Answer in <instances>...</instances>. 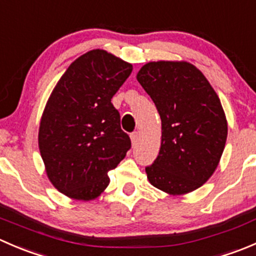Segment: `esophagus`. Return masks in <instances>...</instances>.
<instances>
[{
    "instance_id": "34e87169",
    "label": "esophagus",
    "mask_w": 256,
    "mask_h": 256,
    "mask_svg": "<svg viewBox=\"0 0 256 256\" xmlns=\"http://www.w3.org/2000/svg\"><path fill=\"white\" fill-rule=\"evenodd\" d=\"M130 138H131V142H132L134 146H135V144L138 142V138H140V134H138V132H132V134H131Z\"/></svg>"
}]
</instances>
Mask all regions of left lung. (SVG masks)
Returning <instances> with one entry per match:
<instances>
[{
  "label": "left lung",
  "mask_w": 256,
  "mask_h": 256,
  "mask_svg": "<svg viewBox=\"0 0 256 256\" xmlns=\"http://www.w3.org/2000/svg\"><path fill=\"white\" fill-rule=\"evenodd\" d=\"M138 82L161 118L158 156L146 167L147 180L170 196L193 192L218 167L228 135L218 95L193 64L184 60L148 62Z\"/></svg>",
  "instance_id": "obj_1"
}]
</instances>
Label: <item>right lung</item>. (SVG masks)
I'll list each match as a JSON object with an SVG mask.
<instances>
[{
	"label": "right lung",
	"mask_w": 256,
	"mask_h": 256,
	"mask_svg": "<svg viewBox=\"0 0 256 256\" xmlns=\"http://www.w3.org/2000/svg\"><path fill=\"white\" fill-rule=\"evenodd\" d=\"M132 66L104 49L76 58L49 96L38 146L52 184L72 200H92L109 186L108 172L130 150L112 99Z\"/></svg>",
	"instance_id": "right-lung-1"
}]
</instances>
